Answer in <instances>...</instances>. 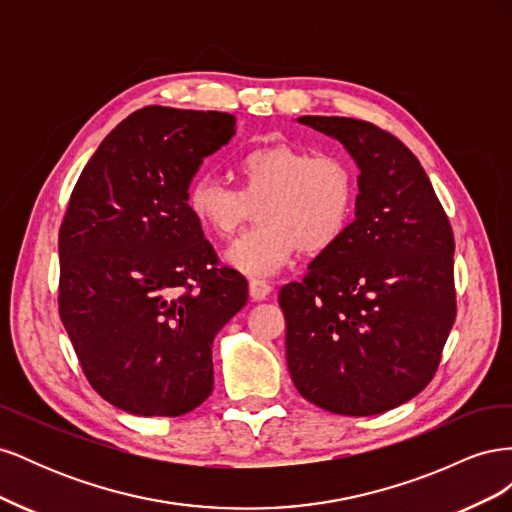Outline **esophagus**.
Here are the masks:
<instances>
[{
  "label": "esophagus",
  "instance_id": "esophagus-1",
  "mask_svg": "<svg viewBox=\"0 0 512 512\" xmlns=\"http://www.w3.org/2000/svg\"><path fill=\"white\" fill-rule=\"evenodd\" d=\"M269 292H271V284L269 282H265V280H250V297L254 301L267 299Z\"/></svg>",
  "mask_w": 512,
  "mask_h": 512
}]
</instances>
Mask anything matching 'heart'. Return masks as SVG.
Instances as JSON below:
<instances>
[{"label":"heart","instance_id":"heart-1","mask_svg":"<svg viewBox=\"0 0 512 512\" xmlns=\"http://www.w3.org/2000/svg\"><path fill=\"white\" fill-rule=\"evenodd\" d=\"M237 190L194 177L183 203L211 237L228 241L258 207L260 224L230 247L226 262L245 275H273L299 250L322 254L346 235L359 200L354 166L339 153L288 143L245 149L232 162Z\"/></svg>","mask_w":512,"mask_h":512}]
</instances>
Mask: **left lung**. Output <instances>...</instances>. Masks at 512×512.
Here are the masks:
<instances>
[{"instance_id": "8db88e82", "label": "left lung", "mask_w": 512, "mask_h": 512, "mask_svg": "<svg viewBox=\"0 0 512 512\" xmlns=\"http://www.w3.org/2000/svg\"><path fill=\"white\" fill-rule=\"evenodd\" d=\"M359 166L354 222L282 286L286 359L314 406L371 416L431 382L457 316L451 222L414 153L374 123L299 117Z\"/></svg>"}]
</instances>
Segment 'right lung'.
<instances>
[{"label":"right lung","mask_w":512,"mask_h":512,"mask_svg":"<svg viewBox=\"0 0 512 512\" xmlns=\"http://www.w3.org/2000/svg\"><path fill=\"white\" fill-rule=\"evenodd\" d=\"M235 134L218 111L145 106L76 181L59 228V316L94 391L136 416H181L213 391V337L247 303L183 196Z\"/></svg>","instance_id":"right-lung-1"}]
</instances>
